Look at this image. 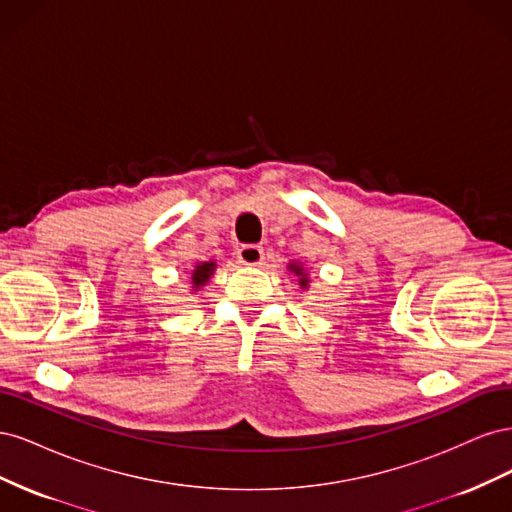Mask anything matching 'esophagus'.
<instances>
[{"label": "esophagus", "mask_w": 512, "mask_h": 512, "mask_svg": "<svg viewBox=\"0 0 512 512\" xmlns=\"http://www.w3.org/2000/svg\"><path fill=\"white\" fill-rule=\"evenodd\" d=\"M237 258L247 267H258L262 265V260H265V250H262L260 245H243L237 252Z\"/></svg>", "instance_id": "obj_1"}]
</instances>
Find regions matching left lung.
<instances>
[{
    "instance_id": "8db88e82",
    "label": "left lung",
    "mask_w": 512,
    "mask_h": 512,
    "mask_svg": "<svg viewBox=\"0 0 512 512\" xmlns=\"http://www.w3.org/2000/svg\"><path fill=\"white\" fill-rule=\"evenodd\" d=\"M288 271H290V273H294V275H299V284H301V288H307L309 280H307V273H305V269H303L301 265H297V262H290V265H288Z\"/></svg>"
}]
</instances>
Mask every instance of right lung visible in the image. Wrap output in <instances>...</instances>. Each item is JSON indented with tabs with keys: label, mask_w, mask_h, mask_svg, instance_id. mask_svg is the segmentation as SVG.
Instances as JSON below:
<instances>
[{
	"label": "right lung",
	"mask_w": 512,
	"mask_h": 512,
	"mask_svg": "<svg viewBox=\"0 0 512 512\" xmlns=\"http://www.w3.org/2000/svg\"><path fill=\"white\" fill-rule=\"evenodd\" d=\"M215 267H218V265H215L213 260H209V262H198L196 269L192 271V290H200V288H203V286L211 280V275H213Z\"/></svg>",
	"instance_id": "add662e5"
}]
</instances>
